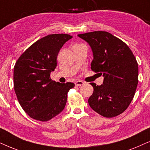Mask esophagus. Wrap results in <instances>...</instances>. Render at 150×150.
<instances>
[{
  "instance_id": "esophagus-1",
  "label": "esophagus",
  "mask_w": 150,
  "mask_h": 150,
  "mask_svg": "<svg viewBox=\"0 0 150 150\" xmlns=\"http://www.w3.org/2000/svg\"><path fill=\"white\" fill-rule=\"evenodd\" d=\"M75 85L77 86H82L83 83H84V82H83V81H81V80H77V81H75Z\"/></svg>"
}]
</instances>
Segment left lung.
<instances>
[{
    "mask_svg": "<svg viewBox=\"0 0 150 150\" xmlns=\"http://www.w3.org/2000/svg\"><path fill=\"white\" fill-rule=\"evenodd\" d=\"M77 36L88 44L93 59L91 69L103 75L100 86L91 83L94 91L88 103L105 117L123 112L132 100L138 84L139 67L126 44L106 31H93Z\"/></svg>",
    "mask_w": 150,
    "mask_h": 150,
    "instance_id": "obj_1",
    "label": "left lung"
}]
</instances>
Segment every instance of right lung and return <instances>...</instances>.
I'll return each instance as SVG.
<instances>
[{
    "label": "right lung",
    "mask_w": 150,
    "mask_h": 150,
    "mask_svg": "<svg viewBox=\"0 0 150 150\" xmlns=\"http://www.w3.org/2000/svg\"><path fill=\"white\" fill-rule=\"evenodd\" d=\"M73 36L51 34L40 39L19 57L13 69V86L21 107L31 118L47 121L64 108L75 84L51 80L59 50Z\"/></svg>",
    "instance_id": "right-lung-1"
}]
</instances>
